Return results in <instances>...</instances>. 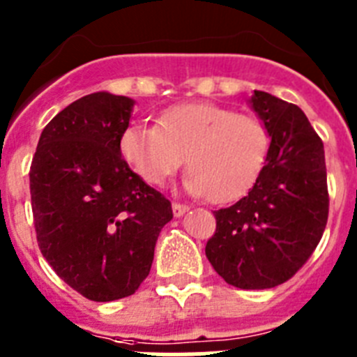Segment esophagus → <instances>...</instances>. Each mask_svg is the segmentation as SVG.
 Instances as JSON below:
<instances>
[{"label":"esophagus","mask_w":357,"mask_h":357,"mask_svg":"<svg viewBox=\"0 0 357 357\" xmlns=\"http://www.w3.org/2000/svg\"><path fill=\"white\" fill-rule=\"evenodd\" d=\"M172 207H173V214H175V218H181L182 214H185L189 211L188 206H184V204H178V202H175Z\"/></svg>","instance_id":"34e87169"}]
</instances>
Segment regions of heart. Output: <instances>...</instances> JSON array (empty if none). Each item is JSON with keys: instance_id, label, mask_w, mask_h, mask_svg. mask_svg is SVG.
<instances>
[{"instance_id": "1", "label": "heart", "mask_w": 357, "mask_h": 357, "mask_svg": "<svg viewBox=\"0 0 357 357\" xmlns=\"http://www.w3.org/2000/svg\"><path fill=\"white\" fill-rule=\"evenodd\" d=\"M268 150L270 135L261 119L206 102L172 107L157 127L132 125L121 135L123 157L146 184L162 185L185 159V191L213 204L247 195Z\"/></svg>"}]
</instances>
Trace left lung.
<instances>
[{
  "label": "left lung",
  "mask_w": 357,
  "mask_h": 357,
  "mask_svg": "<svg viewBox=\"0 0 357 357\" xmlns=\"http://www.w3.org/2000/svg\"><path fill=\"white\" fill-rule=\"evenodd\" d=\"M250 107L270 135L266 162L247 197L214 211L209 263L227 284L275 288L311 257L329 216L324 143L293 103L254 91Z\"/></svg>",
  "instance_id": "obj_1"
}]
</instances>
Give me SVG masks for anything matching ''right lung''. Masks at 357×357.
<instances>
[{"mask_svg":"<svg viewBox=\"0 0 357 357\" xmlns=\"http://www.w3.org/2000/svg\"><path fill=\"white\" fill-rule=\"evenodd\" d=\"M134 100L87 94L40 134L30 168L37 243L66 284L94 302L135 293L172 204L121 157Z\"/></svg>","mask_w":357,"mask_h":357,"instance_id":"add662e5","label":"right lung"}]
</instances>
